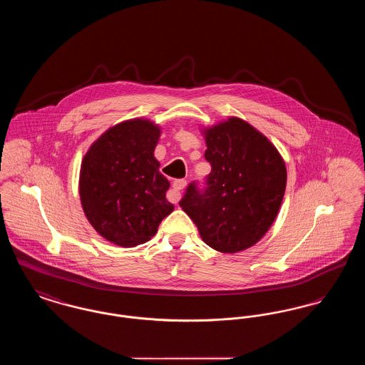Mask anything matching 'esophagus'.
I'll return each mask as SVG.
<instances>
[{
  "instance_id": "1",
  "label": "esophagus",
  "mask_w": 365,
  "mask_h": 365,
  "mask_svg": "<svg viewBox=\"0 0 365 365\" xmlns=\"http://www.w3.org/2000/svg\"><path fill=\"white\" fill-rule=\"evenodd\" d=\"M186 185H187V182L185 179H176L173 185V191L168 194V200L176 204L180 198V191L186 187Z\"/></svg>"
}]
</instances>
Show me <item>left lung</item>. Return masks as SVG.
I'll return each mask as SVG.
<instances>
[{
	"mask_svg": "<svg viewBox=\"0 0 365 365\" xmlns=\"http://www.w3.org/2000/svg\"><path fill=\"white\" fill-rule=\"evenodd\" d=\"M212 165L207 190L187 187L179 202L202 241L222 253L256 245L278 216L287 171L274 143L252 124L231 116L201 128Z\"/></svg>",
	"mask_w": 365,
	"mask_h": 365,
	"instance_id": "1",
	"label": "left lung"
}]
</instances>
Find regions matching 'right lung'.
Returning a JSON list of instances; mask_svg holds the SVG:
<instances>
[{
    "label": "right lung",
    "instance_id": "add662e5",
    "mask_svg": "<svg viewBox=\"0 0 365 365\" xmlns=\"http://www.w3.org/2000/svg\"><path fill=\"white\" fill-rule=\"evenodd\" d=\"M160 125L137 118L108 128L81 164L79 195L93 228L110 243L134 247L148 242L174 205L170 182L155 157Z\"/></svg>",
    "mask_w": 365,
    "mask_h": 365
}]
</instances>
